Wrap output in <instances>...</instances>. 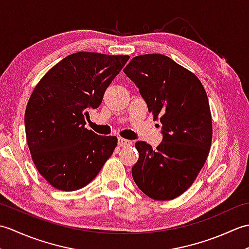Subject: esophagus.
<instances>
[{
  "label": "esophagus",
  "mask_w": 249,
  "mask_h": 249,
  "mask_svg": "<svg viewBox=\"0 0 249 249\" xmlns=\"http://www.w3.org/2000/svg\"><path fill=\"white\" fill-rule=\"evenodd\" d=\"M118 143L120 146H128V145H131V141L124 138H119Z\"/></svg>",
  "instance_id": "esophagus-1"
}]
</instances>
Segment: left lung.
I'll return each instance as SVG.
<instances>
[{
    "label": "left lung",
    "mask_w": 249,
    "mask_h": 249,
    "mask_svg": "<svg viewBox=\"0 0 249 249\" xmlns=\"http://www.w3.org/2000/svg\"><path fill=\"white\" fill-rule=\"evenodd\" d=\"M124 73L139 89L149 112L160 116L162 141L155 150L136 142L135 183L154 200H171L192 185L212 143V116L199 79L162 54L135 56Z\"/></svg>",
    "instance_id": "1"
}]
</instances>
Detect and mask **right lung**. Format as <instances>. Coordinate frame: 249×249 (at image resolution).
<instances>
[{
	"mask_svg": "<svg viewBox=\"0 0 249 249\" xmlns=\"http://www.w3.org/2000/svg\"><path fill=\"white\" fill-rule=\"evenodd\" d=\"M128 59L77 52L35 87L25 109L26 141L37 170L51 186L64 192L84 187L112 155L116 137L99 136L84 125L89 110L99 107Z\"/></svg>",
	"mask_w": 249,
	"mask_h": 249,
	"instance_id": "1",
	"label": "right lung"
}]
</instances>
